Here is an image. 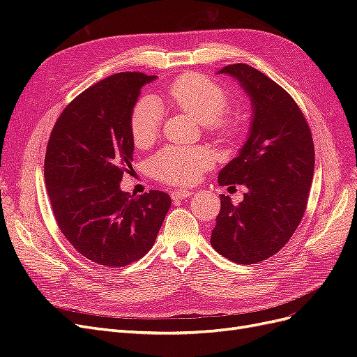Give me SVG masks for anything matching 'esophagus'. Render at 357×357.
Masks as SVG:
<instances>
[{
  "label": "esophagus",
  "instance_id": "1",
  "mask_svg": "<svg viewBox=\"0 0 357 357\" xmlns=\"http://www.w3.org/2000/svg\"><path fill=\"white\" fill-rule=\"evenodd\" d=\"M190 195H192L190 190H174V192H171L172 199H186Z\"/></svg>",
  "mask_w": 357,
  "mask_h": 357
}]
</instances>
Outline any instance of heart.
Wrapping results in <instances>:
<instances>
[{
    "instance_id": "1",
    "label": "heart",
    "mask_w": 357,
    "mask_h": 357,
    "mask_svg": "<svg viewBox=\"0 0 357 357\" xmlns=\"http://www.w3.org/2000/svg\"><path fill=\"white\" fill-rule=\"evenodd\" d=\"M159 102L185 112L205 125L207 131L220 138H232L241 131L244 119L238 113L223 112L228 105V93L220 84L202 74H181L169 84L160 100H139L129 117V131L138 149L155 143L164 119ZM211 155L199 147L168 146L152 156L149 169L156 180L177 186H189L198 181L202 172L210 168Z\"/></svg>"
}]
</instances>
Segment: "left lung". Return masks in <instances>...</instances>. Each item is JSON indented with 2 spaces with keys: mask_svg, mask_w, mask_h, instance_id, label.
Listing matches in <instances>:
<instances>
[{
  "mask_svg": "<svg viewBox=\"0 0 357 357\" xmlns=\"http://www.w3.org/2000/svg\"><path fill=\"white\" fill-rule=\"evenodd\" d=\"M240 83L252 102L245 143L219 172V185H244V199L234 205L220 197L211 245L236 264L271 257L290 240L304 215L314 174V144L294 98L264 73L234 63L219 70Z\"/></svg>",
  "mask_w": 357,
  "mask_h": 357,
  "instance_id": "left-lung-1",
  "label": "left lung"
}]
</instances>
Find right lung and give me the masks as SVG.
<instances>
[{
    "label": "right lung",
    "mask_w": 357,
    "mask_h": 357,
    "mask_svg": "<svg viewBox=\"0 0 357 357\" xmlns=\"http://www.w3.org/2000/svg\"><path fill=\"white\" fill-rule=\"evenodd\" d=\"M156 79L117 73L91 86L66 107L47 143L45 180L59 229L80 255L109 268L143 257L171 207L165 192L134 197L121 189L132 167L129 117Z\"/></svg>",
    "instance_id": "obj_1"
}]
</instances>
